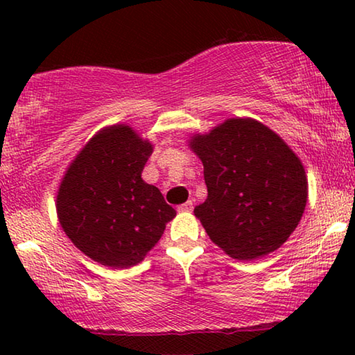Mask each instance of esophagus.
Instances as JSON below:
<instances>
[{"mask_svg":"<svg viewBox=\"0 0 355 355\" xmlns=\"http://www.w3.org/2000/svg\"><path fill=\"white\" fill-rule=\"evenodd\" d=\"M192 207H194V203H192V200H188V202H184V203H182V205L178 207V211L188 213V211H191Z\"/></svg>","mask_w":355,"mask_h":355,"instance_id":"34e87169","label":"esophagus"}]
</instances>
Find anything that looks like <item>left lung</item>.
<instances>
[{
  "label": "left lung",
  "mask_w": 355,
  "mask_h": 355,
  "mask_svg": "<svg viewBox=\"0 0 355 355\" xmlns=\"http://www.w3.org/2000/svg\"><path fill=\"white\" fill-rule=\"evenodd\" d=\"M207 200L194 208L214 244L238 260L279 249L307 203V177L293 150L263 123L230 119L192 137Z\"/></svg>",
  "instance_id": "obj_1"
}]
</instances>
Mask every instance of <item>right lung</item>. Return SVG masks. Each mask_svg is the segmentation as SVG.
<instances>
[{"label": "right lung", "mask_w": 355, "mask_h": 355, "mask_svg": "<svg viewBox=\"0 0 355 355\" xmlns=\"http://www.w3.org/2000/svg\"><path fill=\"white\" fill-rule=\"evenodd\" d=\"M153 147L127 125L95 135L70 164L58 192V218L92 260L130 268L144 260L177 214L141 178Z\"/></svg>", "instance_id": "obj_1"}]
</instances>
